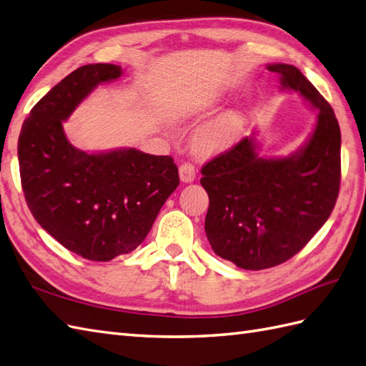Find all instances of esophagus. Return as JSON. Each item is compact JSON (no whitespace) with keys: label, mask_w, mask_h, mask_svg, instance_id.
Segmentation results:
<instances>
[{"label":"esophagus","mask_w":366,"mask_h":366,"mask_svg":"<svg viewBox=\"0 0 366 366\" xmlns=\"http://www.w3.org/2000/svg\"><path fill=\"white\" fill-rule=\"evenodd\" d=\"M179 176L182 182H193L194 176H197V169H194V165L190 162H184L179 167Z\"/></svg>","instance_id":"34e87169"}]
</instances>
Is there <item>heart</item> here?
<instances>
[{
	"label": "heart",
	"instance_id": "obj_1",
	"mask_svg": "<svg viewBox=\"0 0 366 366\" xmlns=\"http://www.w3.org/2000/svg\"><path fill=\"white\" fill-rule=\"evenodd\" d=\"M244 117L240 110L232 109L212 118L193 135V148L199 154H217L232 148L240 140Z\"/></svg>",
	"mask_w": 366,
	"mask_h": 366
}]
</instances>
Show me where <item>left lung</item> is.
I'll return each instance as SVG.
<instances>
[{"label": "left lung", "mask_w": 366, "mask_h": 366, "mask_svg": "<svg viewBox=\"0 0 366 366\" xmlns=\"http://www.w3.org/2000/svg\"><path fill=\"white\" fill-rule=\"evenodd\" d=\"M268 70L280 76L282 89L300 92L318 120L307 143L288 157H259L249 135L201 168L209 243L243 269L276 267L300 252L332 214L342 177L334 109L296 66L274 64Z\"/></svg>", "instance_id": "left-lung-1"}]
</instances>
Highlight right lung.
Returning <instances> with one entry per match:
<instances>
[{"label":"right lung","instance_id":"1","mask_svg":"<svg viewBox=\"0 0 366 366\" xmlns=\"http://www.w3.org/2000/svg\"><path fill=\"white\" fill-rule=\"evenodd\" d=\"M122 66H79L32 107L19 137L21 187L37 223L68 251L107 262L134 251L179 185L173 157L117 149L89 154L66 140L62 122Z\"/></svg>","mask_w":366,"mask_h":366}]
</instances>
